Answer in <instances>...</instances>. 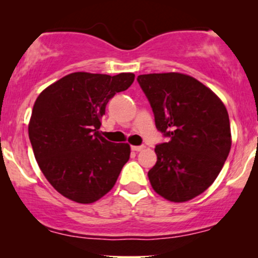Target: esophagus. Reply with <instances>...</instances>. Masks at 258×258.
<instances>
[{
  "instance_id": "esophagus-1",
  "label": "esophagus",
  "mask_w": 258,
  "mask_h": 258,
  "mask_svg": "<svg viewBox=\"0 0 258 258\" xmlns=\"http://www.w3.org/2000/svg\"><path fill=\"white\" fill-rule=\"evenodd\" d=\"M131 149L133 152H141V150L144 149V146H133L131 147Z\"/></svg>"
}]
</instances>
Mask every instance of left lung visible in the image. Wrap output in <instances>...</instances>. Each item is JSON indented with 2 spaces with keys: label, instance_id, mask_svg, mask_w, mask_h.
Returning a JSON list of instances; mask_svg holds the SVG:
<instances>
[{
  "label": "left lung",
  "instance_id": "obj_1",
  "mask_svg": "<svg viewBox=\"0 0 258 258\" xmlns=\"http://www.w3.org/2000/svg\"><path fill=\"white\" fill-rule=\"evenodd\" d=\"M159 132L168 141L155 147L150 184L165 199L183 203L204 193L229 154V116L205 85L179 73L139 75Z\"/></svg>",
  "mask_w": 258,
  "mask_h": 258
}]
</instances>
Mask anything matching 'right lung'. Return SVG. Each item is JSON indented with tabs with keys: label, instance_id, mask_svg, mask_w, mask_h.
I'll return each instance as SVG.
<instances>
[{
	"label": "right lung",
	"instance_id": "obj_1",
	"mask_svg": "<svg viewBox=\"0 0 258 258\" xmlns=\"http://www.w3.org/2000/svg\"><path fill=\"white\" fill-rule=\"evenodd\" d=\"M135 74L73 73L40 93L29 138L38 166L68 199L91 204L108 193L130 159V146L99 135L108 102L132 85Z\"/></svg>",
	"mask_w": 258,
	"mask_h": 258
}]
</instances>
